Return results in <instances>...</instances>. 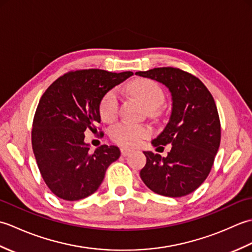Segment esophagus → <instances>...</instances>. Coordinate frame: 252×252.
<instances>
[{"mask_svg":"<svg viewBox=\"0 0 252 252\" xmlns=\"http://www.w3.org/2000/svg\"><path fill=\"white\" fill-rule=\"evenodd\" d=\"M121 155L123 157H126V156H129V155L132 153V151L131 149H129V148H121Z\"/></svg>","mask_w":252,"mask_h":252,"instance_id":"esophagus-1","label":"esophagus"}]
</instances>
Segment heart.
<instances>
[{
    "instance_id": "heart-1",
    "label": "heart",
    "mask_w": 252,
    "mask_h": 252,
    "mask_svg": "<svg viewBox=\"0 0 252 252\" xmlns=\"http://www.w3.org/2000/svg\"><path fill=\"white\" fill-rule=\"evenodd\" d=\"M127 91L147 108V114L156 119L161 112L159 107L164 103L163 90L158 83L149 79H136L127 84ZM119 109V95L116 89H111L99 100L98 112L101 120L110 122L115 119ZM152 129L145 125H134L131 122H119L111 126L109 136L117 145L123 147H135L152 135Z\"/></svg>"
}]
</instances>
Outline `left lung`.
<instances>
[{
	"mask_svg": "<svg viewBox=\"0 0 252 252\" xmlns=\"http://www.w3.org/2000/svg\"><path fill=\"white\" fill-rule=\"evenodd\" d=\"M156 80L172 95L170 121L154 146L172 145L168 156L144 152L146 164L141 172L144 183L156 194L182 197L199 187L211 171L221 142V123L216 101L199 79L173 67L137 71Z\"/></svg>",
	"mask_w": 252,
	"mask_h": 252,
	"instance_id": "left-lung-1",
	"label": "left lung"
}]
</instances>
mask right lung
I'll return each instance as SVG.
<instances>
[{
    "label": "right lung",
    "instance_id": "1",
    "mask_svg": "<svg viewBox=\"0 0 252 252\" xmlns=\"http://www.w3.org/2000/svg\"><path fill=\"white\" fill-rule=\"evenodd\" d=\"M133 72L101 69L72 70L56 79L36 107L31 143L37 168L53 194L76 201L92 195L107 168L120 157L119 148L101 145L94 153L84 143V131L103 136L99 100L107 91Z\"/></svg>",
    "mask_w": 252,
    "mask_h": 252
}]
</instances>
